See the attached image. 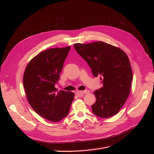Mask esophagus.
Wrapping results in <instances>:
<instances>
[{"instance_id": "esophagus-1", "label": "esophagus", "mask_w": 154, "mask_h": 154, "mask_svg": "<svg viewBox=\"0 0 154 154\" xmlns=\"http://www.w3.org/2000/svg\"><path fill=\"white\" fill-rule=\"evenodd\" d=\"M89 93V91L85 90L84 91H77L76 92V95H78L79 97H82L84 94H88Z\"/></svg>"}]
</instances>
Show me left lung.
<instances>
[{"label":"left lung","mask_w":154,"mask_h":154,"mask_svg":"<svg viewBox=\"0 0 154 154\" xmlns=\"http://www.w3.org/2000/svg\"><path fill=\"white\" fill-rule=\"evenodd\" d=\"M77 53L87 62L94 77L100 76L103 86L94 94L95 115L109 118L122 107L131 90L132 70L127 55L120 48L98 41L75 44Z\"/></svg>","instance_id":"1"}]
</instances>
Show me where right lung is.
Listing matches in <instances>:
<instances>
[{
    "instance_id": "1",
    "label": "right lung",
    "mask_w": 154,
    "mask_h": 154,
    "mask_svg": "<svg viewBox=\"0 0 154 154\" xmlns=\"http://www.w3.org/2000/svg\"><path fill=\"white\" fill-rule=\"evenodd\" d=\"M70 49L68 46L41 52L30 60L24 71L23 85L29 104L51 122H59L68 115L74 98V92H58L55 87Z\"/></svg>"
}]
</instances>
